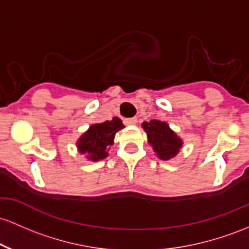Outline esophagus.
<instances>
[{
	"instance_id": "34e87169",
	"label": "esophagus",
	"mask_w": 249,
	"mask_h": 249,
	"mask_svg": "<svg viewBox=\"0 0 249 249\" xmlns=\"http://www.w3.org/2000/svg\"><path fill=\"white\" fill-rule=\"evenodd\" d=\"M124 122V124H128V125L136 124H138V117H130V119H125Z\"/></svg>"
}]
</instances>
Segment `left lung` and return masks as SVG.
<instances>
[{"mask_svg":"<svg viewBox=\"0 0 249 249\" xmlns=\"http://www.w3.org/2000/svg\"><path fill=\"white\" fill-rule=\"evenodd\" d=\"M142 127L147 133L148 143L153 147L159 159L170 160L180 152L182 140L170 129L168 124L152 120L150 122H143Z\"/></svg>","mask_w":249,"mask_h":249,"instance_id":"obj_1","label":"left lung"}]
</instances>
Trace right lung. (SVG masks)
I'll use <instances>...</instances> for the list:
<instances>
[{
    "instance_id": "1",
    "label": "right lung",
    "mask_w": 249,
    "mask_h": 249,
    "mask_svg": "<svg viewBox=\"0 0 249 249\" xmlns=\"http://www.w3.org/2000/svg\"><path fill=\"white\" fill-rule=\"evenodd\" d=\"M124 128L119 117H113L111 121L95 124L77 140L76 146L81 154L90 161H100L108 156L109 147L114 143L115 134Z\"/></svg>"
}]
</instances>
